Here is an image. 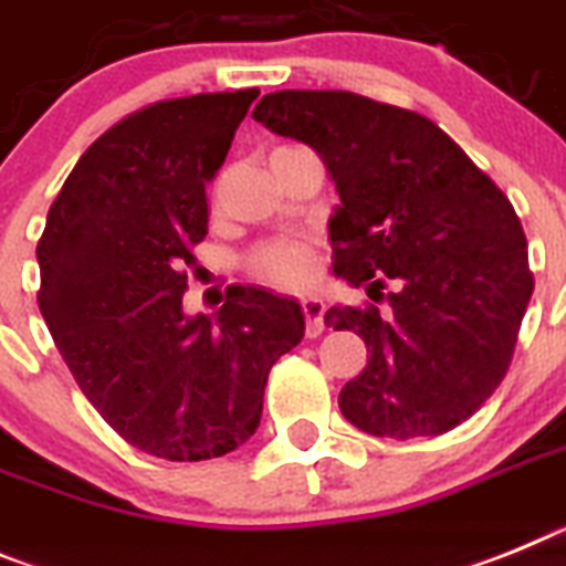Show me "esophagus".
I'll return each mask as SVG.
<instances>
[{
    "label": "esophagus",
    "instance_id": "esophagus-1",
    "mask_svg": "<svg viewBox=\"0 0 566 566\" xmlns=\"http://www.w3.org/2000/svg\"><path fill=\"white\" fill-rule=\"evenodd\" d=\"M303 317H306V335L317 337L323 329H326V323H323V312H326V303L321 297H303Z\"/></svg>",
    "mask_w": 566,
    "mask_h": 566
}]
</instances>
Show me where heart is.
<instances>
[{
	"instance_id": "1",
	"label": "heart",
	"mask_w": 566,
	"mask_h": 566,
	"mask_svg": "<svg viewBox=\"0 0 566 566\" xmlns=\"http://www.w3.org/2000/svg\"><path fill=\"white\" fill-rule=\"evenodd\" d=\"M283 151V148H277ZM249 269L260 280L272 283L277 289H306L317 274L315 251L308 249L301 240H274V243L260 245L249 258Z\"/></svg>"
}]
</instances>
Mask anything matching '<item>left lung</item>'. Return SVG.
<instances>
[{
  "label": "left lung",
  "mask_w": 566,
  "mask_h": 566,
  "mask_svg": "<svg viewBox=\"0 0 566 566\" xmlns=\"http://www.w3.org/2000/svg\"><path fill=\"white\" fill-rule=\"evenodd\" d=\"M306 143L340 206L332 272L378 306H332L326 326L364 337L369 360L340 412L378 438L455 429L504 380L533 274L513 202L432 119L349 91H274L251 111Z\"/></svg>",
  "instance_id": "left-lung-1"
}]
</instances>
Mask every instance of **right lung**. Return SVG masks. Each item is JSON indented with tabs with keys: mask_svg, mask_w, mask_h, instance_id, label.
Here are the masks:
<instances>
[{
	"mask_svg": "<svg viewBox=\"0 0 566 566\" xmlns=\"http://www.w3.org/2000/svg\"><path fill=\"white\" fill-rule=\"evenodd\" d=\"M258 88L166 99L82 154L36 245L40 312L111 429L166 461H209L258 432L269 371L303 340L294 297L234 286L186 315V269L209 231L206 182Z\"/></svg>",
	"mask_w": 566,
	"mask_h": 566,
	"instance_id": "add662e5",
	"label": "right lung"
}]
</instances>
